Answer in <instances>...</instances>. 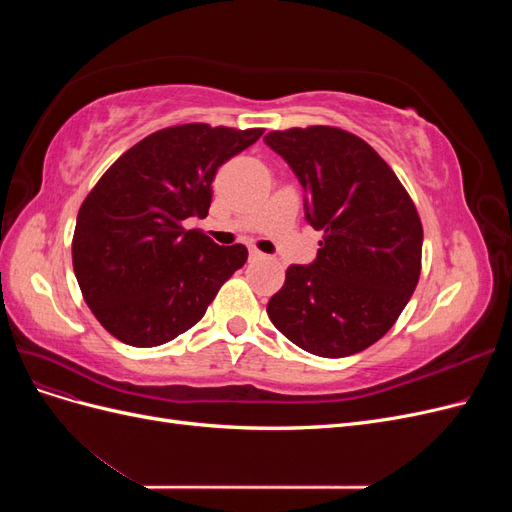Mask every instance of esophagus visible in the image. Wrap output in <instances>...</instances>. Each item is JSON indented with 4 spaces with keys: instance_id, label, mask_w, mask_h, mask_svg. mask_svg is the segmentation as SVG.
<instances>
[{
    "instance_id": "obj_1",
    "label": "esophagus",
    "mask_w": 512,
    "mask_h": 512,
    "mask_svg": "<svg viewBox=\"0 0 512 512\" xmlns=\"http://www.w3.org/2000/svg\"><path fill=\"white\" fill-rule=\"evenodd\" d=\"M262 256H265V254H262L260 250H258V247H250V258H262Z\"/></svg>"
}]
</instances>
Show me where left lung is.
I'll use <instances>...</instances> for the list:
<instances>
[{
    "label": "left lung",
    "instance_id": "1",
    "mask_svg": "<svg viewBox=\"0 0 512 512\" xmlns=\"http://www.w3.org/2000/svg\"><path fill=\"white\" fill-rule=\"evenodd\" d=\"M307 194L305 218L322 241L314 265H292L267 303L292 344L342 359L376 344L404 312L421 277L423 224L376 149L333 126L273 130Z\"/></svg>",
    "mask_w": 512,
    "mask_h": 512
}]
</instances>
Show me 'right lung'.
Wrapping results in <instances>:
<instances>
[{
	"instance_id": "add662e5",
	"label": "right lung",
	"mask_w": 512,
	"mask_h": 512,
	"mask_svg": "<svg viewBox=\"0 0 512 512\" xmlns=\"http://www.w3.org/2000/svg\"><path fill=\"white\" fill-rule=\"evenodd\" d=\"M262 128L181 123L145 136L87 194L72 237V267L91 314L119 342L162 346L192 329L247 247L213 243L183 220L207 218L218 168Z\"/></svg>"
}]
</instances>
